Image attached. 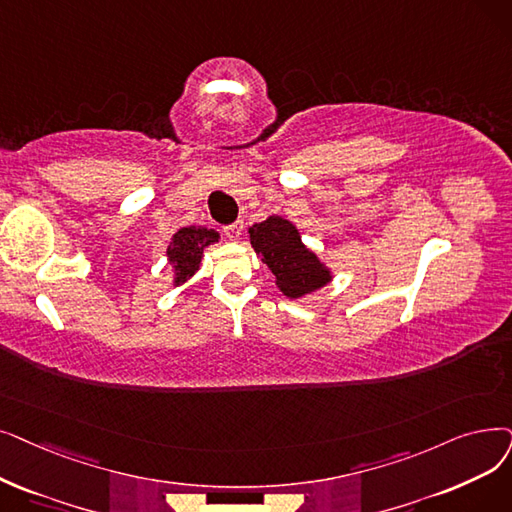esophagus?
<instances>
[{"mask_svg": "<svg viewBox=\"0 0 512 512\" xmlns=\"http://www.w3.org/2000/svg\"><path fill=\"white\" fill-rule=\"evenodd\" d=\"M224 234L230 238V240H238L242 236V221H236V224H230L224 228Z\"/></svg>", "mask_w": 512, "mask_h": 512, "instance_id": "1", "label": "esophagus"}]
</instances>
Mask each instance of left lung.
<instances>
[{"instance_id": "left-lung-1", "label": "left lung", "mask_w": 512, "mask_h": 512, "mask_svg": "<svg viewBox=\"0 0 512 512\" xmlns=\"http://www.w3.org/2000/svg\"><path fill=\"white\" fill-rule=\"evenodd\" d=\"M251 244L261 261L276 276V286L288 297L299 299L326 286L332 276L314 251H309L291 221L270 215L249 228Z\"/></svg>"}]
</instances>
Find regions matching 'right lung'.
<instances>
[{
	"label": "right lung",
	"mask_w": 512,
	"mask_h": 512,
	"mask_svg": "<svg viewBox=\"0 0 512 512\" xmlns=\"http://www.w3.org/2000/svg\"><path fill=\"white\" fill-rule=\"evenodd\" d=\"M217 240H219V234L215 230H207L201 226L180 228L171 236L167 257L173 268L175 286L184 284L188 278L194 276V272L201 268L205 249L211 247V244H215Z\"/></svg>",
	"instance_id": "obj_1"
}]
</instances>
